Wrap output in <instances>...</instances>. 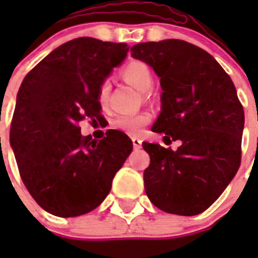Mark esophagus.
<instances>
[{
    "mask_svg": "<svg viewBox=\"0 0 258 258\" xmlns=\"http://www.w3.org/2000/svg\"><path fill=\"white\" fill-rule=\"evenodd\" d=\"M132 141H133L134 150H140L141 147H142V140H141V138H138V137H133Z\"/></svg>",
    "mask_w": 258,
    "mask_h": 258,
    "instance_id": "34e87169",
    "label": "esophagus"
}]
</instances>
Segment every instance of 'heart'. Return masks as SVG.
Listing matches in <instances>:
<instances>
[{
	"mask_svg": "<svg viewBox=\"0 0 258 258\" xmlns=\"http://www.w3.org/2000/svg\"><path fill=\"white\" fill-rule=\"evenodd\" d=\"M122 79L127 84L137 88L141 92H147L152 85L154 76L152 71L149 66L142 60H132L124 66L120 71ZM109 94V83L103 81L98 89V102L104 106L107 103ZM151 121V116L146 112L134 113V115H120L113 120L112 125L115 129L129 136H137L145 129L146 125H149Z\"/></svg>",
	"mask_w": 258,
	"mask_h": 258,
	"instance_id": "1",
	"label": "heart"
}]
</instances>
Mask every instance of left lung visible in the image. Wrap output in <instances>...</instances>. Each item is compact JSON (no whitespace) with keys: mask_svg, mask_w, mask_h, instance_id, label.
<instances>
[{"mask_svg":"<svg viewBox=\"0 0 258 258\" xmlns=\"http://www.w3.org/2000/svg\"><path fill=\"white\" fill-rule=\"evenodd\" d=\"M131 51L160 77L161 113L152 131L181 141L175 151L143 143L146 194L166 213H202L240 166L244 111L234 83L209 52L186 41L142 42Z\"/></svg>","mask_w":258,"mask_h":258,"instance_id":"obj_1","label":"left lung"}]
</instances>
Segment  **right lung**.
I'll use <instances>...</instances> for the list:
<instances>
[{
  "label": "right lung",
  "mask_w": 258,
  "mask_h": 258,
  "mask_svg": "<svg viewBox=\"0 0 258 258\" xmlns=\"http://www.w3.org/2000/svg\"><path fill=\"white\" fill-rule=\"evenodd\" d=\"M129 50L92 37L71 40L29 71L17 97L10 145L22 181L38 206L58 217L97 208L133 150L126 134L84 137L79 122L101 117L98 89Z\"/></svg>",
  "instance_id": "1"
}]
</instances>
